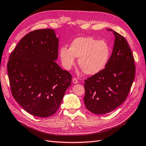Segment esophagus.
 <instances>
[{
    "label": "esophagus",
    "mask_w": 146,
    "mask_h": 146,
    "mask_svg": "<svg viewBox=\"0 0 146 146\" xmlns=\"http://www.w3.org/2000/svg\"><path fill=\"white\" fill-rule=\"evenodd\" d=\"M72 82H73V83H74V84H77V83H78V81L77 80V79L74 78L72 79Z\"/></svg>",
    "instance_id": "1"
}]
</instances>
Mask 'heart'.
<instances>
[{
    "label": "heart",
    "mask_w": 146,
    "mask_h": 146,
    "mask_svg": "<svg viewBox=\"0 0 146 146\" xmlns=\"http://www.w3.org/2000/svg\"><path fill=\"white\" fill-rule=\"evenodd\" d=\"M59 55L64 68H72L78 58V64L84 73L92 76L100 72L107 64L110 55V48L104 41H99L91 36L75 38L69 48L62 47Z\"/></svg>",
    "instance_id": "b5f03b06"
}]
</instances>
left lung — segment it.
I'll return each instance as SVG.
<instances>
[{
    "mask_svg": "<svg viewBox=\"0 0 146 146\" xmlns=\"http://www.w3.org/2000/svg\"><path fill=\"white\" fill-rule=\"evenodd\" d=\"M113 33L114 46L107 64L100 72L85 80L84 103L90 111L96 114L108 113L120 106L135 78L134 58L127 41L120 34Z\"/></svg>",
    "mask_w": 146,
    "mask_h": 146,
    "instance_id": "obj_1",
    "label": "left lung"
}]
</instances>
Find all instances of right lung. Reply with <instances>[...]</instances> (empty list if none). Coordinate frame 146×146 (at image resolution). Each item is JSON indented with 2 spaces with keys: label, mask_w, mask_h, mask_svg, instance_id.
<instances>
[{
  "label": "right lung",
  "mask_w": 146,
  "mask_h": 146,
  "mask_svg": "<svg viewBox=\"0 0 146 146\" xmlns=\"http://www.w3.org/2000/svg\"><path fill=\"white\" fill-rule=\"evenodd\" d=\"M58 38L53 29L36 30L21 39L7 64L13 98L32 115L47 117L58 110L72 76L61 69Z\"/></svg>",
  "instance_id": "1"
}]
</instances>
